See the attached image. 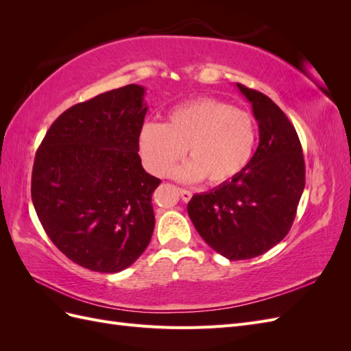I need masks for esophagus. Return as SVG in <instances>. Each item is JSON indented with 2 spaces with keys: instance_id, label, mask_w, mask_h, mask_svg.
Wrapping results in <instances>:
<instances>
[{
  "instance_id": "obj_1",
  "label": "esophagus",
  "mask_w": 351,
  "mask_h": 351,
  "mask_svg": "<svg viewBox=\"0 0 351 351\" xmlns=\"http://www.w3.org/2000/svg\"><path fill=\"white\" fill-rule=\"evenodd\" d=\"M178 193L183 202H189L190 199H192V192H189V190H186V189H178Z\"/></svg>"
}]
</instances>
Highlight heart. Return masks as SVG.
<instances>
[{
    "mask_svg": "<svg viewBox=\"0 0 351 351\" xmlns=\"http://www.w3.org/2000/svg\"><path fill=\"white\" fill-rule=\"evenodd\" d=\"M258 142L254 117L217 98H196L176 105L165 123L147 121L139 133L146 168L165 176L186 155L189 162L173 174L184 182L222 184L237 177L252 161Z\"/></svg>",
    "mask_w": 351,
    "mask_h": 351,
    "instance_id": "obj_1",
    "label": "heart"
}]
</instances>
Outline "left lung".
Instances as JSON below:
<instances>
[{
    "mask_svg": "<svg viewBox=\"0 0 351 351\" xmlns=\"http://www.w3.org/2000/svg\"><path fill=\"white\" fill-rule=\"evenodd\" d=\"M252 104L259 145L244 171L206 193L193 195L187 214L208 246L230 261L268 252L290 231L304 189L299 136L267 95L236 83Z\"/></svg>",
    "mask_w": 351,
    "mask_h": 351,
    "instance_id": "left-lung-1",
    "label": "left lung"
}]
</instances>
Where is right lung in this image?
<instances>
[{"instance_id":"1","label":"right lung","mask_w":351,"mask_h":351,"mask_svg":"<svg viewBox=\"0 0 351 351\" xmlns=\"http://www.w3.org/2000/svg\"><path fill=\"white\" fill-rule=\"evenodd\" d=\"M146 89L127 84L73 105L35 156L32 202L48 237L74 263L120 272L151 241L161 180L139 156Z\"/></svg>"}]
</instances>
